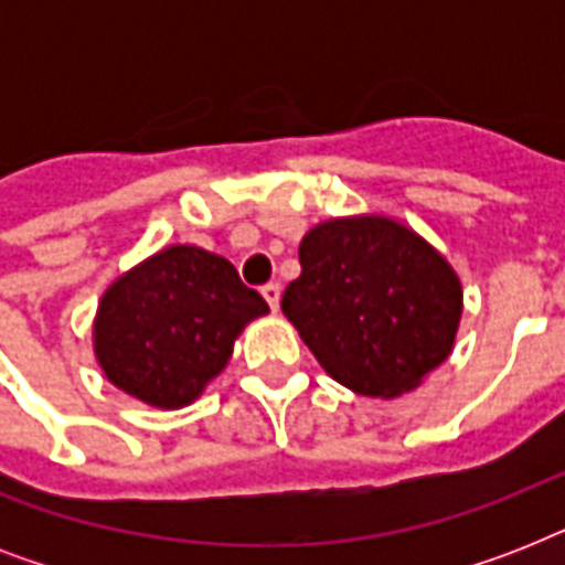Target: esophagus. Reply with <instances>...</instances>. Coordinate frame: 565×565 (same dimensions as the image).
Here are the masks:
<instances>
[{"label": "esophagus", "instance_id": "obj_1", "mask_svg": "<svg viewBox=\"0 0 565 565\" xmlns=\"http://www.w3.org/2000/svg\"><path fill=\"white\" fill-rule=\"evenodd\" d=\"M260 292H264V299L269 301V308L278 310V301H281V287H278V284H266Z\"/></svg>", "mask_w": 565, "mask_h": 565}]
</instances>
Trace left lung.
<instances>
[{"label": "left lung", "instance_id": "1", "mask_svg": "<svg viewBox=\"0 0 565 565\" xmlns=\"http://www.w3.org/2000/svg\"><path fill=\"white\" fill-rule=\"evenodd\" d=\"M299 260L281 310L334 381L393 398L446 361L463 292L419 234L386 216L331 220L305 234Z\"/></svg>", "mask_w": 565, "mask_h": 565}]
</instances>
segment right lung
<instances>
[{"mask_svg": "<svg viewBox=\"0 0 565 565\" xmlns=\"http://www.w3.org/2000/svg\"><path fill=\"white\" fill-rule=\"evenodd\" d=\"M264 313L269 305L225 257L170 246L110 284L93 343L110 384L154 407H184Z\"/></svg>", "mask_w": 565, "mask_h": 565, "instance_id": "add662e5", "label": "right lung"}]
</instances>
